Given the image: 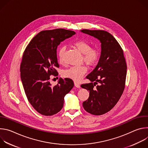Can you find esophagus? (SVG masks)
Wrapping results in <instances>:
<instances>
[{"label":"esophagus","instance_id":"esophagus-1","mask_svg":"<svg viewBox=\"0 0 148 148\" xmlns=\"http://www.w3.org/2000/svg\"><path fill=\"white\" fill-rule=\"evenodd\" d=\"M74 86L77 88H80V85H79V84H78L77 82H74Z\"/></svg>","mask_w":148,"mask_h":148}]
</instances>
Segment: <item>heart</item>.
Segmentation results:
<instances>
[{"mask_svg": "<svg viewBox=\"0 0 148 148\" xmlns=\"http://www.w3.org/2000/svg\"><path fill=\"white\" fill-rule=\"evenodd\" d=\"M74 46L83 54V59L89 66L95 64L99 58V52L97 49H92L88 42L84 40H78L74 43ZM67 48L66 46L61 47L58 52V60L60 64L64 62V56ZM87 68L85 66H74L63 71L62 75L66 78L71 79L75 81H79L86 74Z\"/></svg>", "mask_w": 148, "mask_h": 148, "instance_id": "obj_1", "label": "heart"}]
</instances>
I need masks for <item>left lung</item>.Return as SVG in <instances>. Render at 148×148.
<instances>
[{
  "mask_svg": "<svg viewBox=\"0 0 148 148\" xmlns=\"http://www.w3.org/2000/svg\"><path fill=\"white\" fill-rule=\"evenodd\" d=\"M80 31L97 38L101 43L98 64L86 77L91 82L81 86L90 91L88 99L82 103L84 110L91 114L101 115L110 111L123 93L126 63L121 47L110 33L100 30Z\"/></svg>",
  "mask_w": 148,
  "mask_h": 148,
  "instance_id": "1",
  "label": "left lung"
}]
</instances>
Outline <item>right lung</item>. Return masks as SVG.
<instances>
[{"mask_svg": "<svg viewBox=\"0 0 148 148\" xmlns=\"http://www.w3.org/2000/svg\"><path fill=\"white\" fill-rule=\"evenodd\" d=\"M75 32L63 29L41 31L27 46L20 64V78L26 97L40 114L51 116L58 113L64 105V98L74 87L69 78H60L52 87L50 75L58 73L57 49L61 41Z\"/></svg>", "mask_w": 148, "mask_h": 148, "instance_id": "1", "label": "right lung"}]
</instances>
